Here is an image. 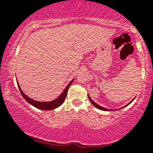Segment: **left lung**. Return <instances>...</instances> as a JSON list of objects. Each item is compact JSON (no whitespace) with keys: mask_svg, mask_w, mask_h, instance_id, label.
Masks as SVG:
<instances>
[{"mask_svg":"<svg viewBox=\"0 0 153 153\" xmlns=\"http://www.w3.org/2000/svg\"><path fill=\"white\" fill-rule=\"evenodd\" d=\"M88 97H89V99H90V102H91V103H92V105H93L95 106V108H98V109H100V110H102V111H111V109H107V108H103V107H101V106L98 105H97V103H95V102H94V101L92 100L90 98V96H89V95H88ZM133 100H134V99L132 100V101H133ZM132 101H131V102H130L129 103H128L127 105H126V106L128 105H129L130 103H131V102H132Z\"/></svg>","mask_w":153,"mask_h":153,"instance_id":"1","label":"left lung"}]
</instances>
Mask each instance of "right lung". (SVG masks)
<instances>
[{"label": "right lung", "instance_id": "1", "mask_svg": "<svg viewBox=\"0 0 153 153\" xmlns=\"http://www.w3.org/2000/svg\"><path fill=\"white\" fill-rule=\"evenodd\" d=\"M74 79L72 80L69 84H68L67 87H66V88H65V90H63L62 94H61L58 98H56V100H54L53 101H50V102H38V101L34 100L31 99L29 97H27V96L24 93L23 91L21 90V87H20L19 85V84H18V87H19V89L20 92H21L22 95L23 96L24 98H25L26 100L29 102V103L32 105L35 106V108H37L38 109L43 110V111H51V110H53L55 108H56L59 107V106L61 105V104L64 102L65 98H66V95H67L68 88H69L70 85H71L72 82H74Z\"/></svg>", "mask_w": 153, "mask_h": 153}]
</instances>
